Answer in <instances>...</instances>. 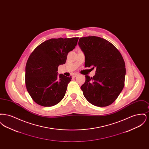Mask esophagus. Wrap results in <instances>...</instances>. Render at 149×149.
I'll return each mask as SVG.
<instances>
[{
    "label": "esophagus",
    "instance_id": "34e87169",
    "mask_svg": "<svg viewBox=\"0 0 149 149\" xmlns=\"http://www.w3.org/2000/svg\"><path fill=\"white\" fill-rule=\"evenodd\" d=\"M78 75V74H77V73H74V74H73L72 75V78H75V77H77Z\"/></svg>",
    "mask_w": 149,
    "mask_h": 149
}]
</instances>
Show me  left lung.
Here are the masks:
<instances>
[{"label":"left lung","mask_w":149,"mask_h":149,"mask_svg":"<svg viewBox=\"0 0 149 149\" xmlns=\"http://www.w3.org/2000/svg\"><path fill=\"white\" fill-rule=\"evenodd\" d=\"M78 44L85 55V67L96 69L93 77L85 76V83L81 86L84 96L95 106L111 104L125 85V63L120 51L106 40L96 36L81 37Z\"/></svg>","instance_id":"8db88e82"}]
</instances>
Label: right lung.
Instances as JSON below:
<instances>
[{
    "mask_svg": "<svg viewBox=\"0 0 149 149\" xmlns=\"http://www.w3.org/2000/svg\"><path fill=\"white\" fill-rule=\"evenodd\" d=\"M78 39L51 38L38 46L29 57L26 66V85L37 104L53 106L64 98L71 77L58 75L57 68L65 64L68 54L75 49Z\"/></svg>",
    "mask_w": 149,
    "mask_h": 149,
    "instance_id": "right-lung-1",
    "label": "right lung"
}]
</instances>
